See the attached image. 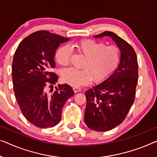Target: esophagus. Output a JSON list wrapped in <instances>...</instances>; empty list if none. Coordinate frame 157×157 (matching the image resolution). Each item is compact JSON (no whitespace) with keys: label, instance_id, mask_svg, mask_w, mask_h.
Listing matches in <instances>:
<instances>
[{"label":"esophagus","instance_id":"1","mask_svg":"<svg viewBox=\"0 0 157 157\" xmlns=\"http://www.w3.org/2000/svg\"><path fill=\"white\" fill-rule=\"evenodd\" d=\"M74 90V92H75V93H77V92H78L79 91H81V89L79 87H74L73 88H72Z\"/></svg>","mask_w":157,"mask_h":157}]
</instances>
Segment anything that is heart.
<instances>
[{"instance_id":"heart-1","label":"heart","mask_w":157,"mask_h":157,"mask_svg":"<svg viewBox=\"0 0 157 157\" xmlns=\"http://www.w3.org/2000/svg\"><path fill=\"white\" fill-rule=\"evenodd\" d=\"M78 52L86 57L82 70L71 67L64 70L62 79L73 87L87 85L92 79L100 82L108 78L117 67L120 52L114 45L106 46L104 43L85 39L76 44ZM72 50L69 45H63L56 53V59L62 66L70 63Z\"/></svg>"}]
</instances>
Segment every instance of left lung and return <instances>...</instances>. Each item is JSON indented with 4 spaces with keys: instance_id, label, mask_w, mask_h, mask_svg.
I'll use <instances>...</instances> for the list:
<instances>
[{
    "instance_id": "left-lung-1",
    "label": "left lung",
    "mask_w": 157,
    "mask_h": 157,
    "mask_svg": "<svg viewBox=\"0 0 157 157\" xmlns=\"http://www.w3.org/2000/svg\"><path fill=\"white\" fill-rule=\"evenodd\" d=\"M109 37L120 50V63L102 82L85 92V122L89 129L106 132L120 124L134 103L138 82L137 57L133 48L114 33L105 31L95 38Z\"/></svg>"
}]
</instances>
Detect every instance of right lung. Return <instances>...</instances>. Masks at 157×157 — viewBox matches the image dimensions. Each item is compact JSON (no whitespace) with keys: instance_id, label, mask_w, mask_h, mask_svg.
Here are the masks:
<instances>
[{"instance_id":"1","label":"right lung","mask_w":157,"mask_h":157,"mask_svg":"<svg viewBox=\"0 0 157 157\" xmlns=\"http://www.w3.org/2000/svg\"><path fill=\"white\" fill-rule=\"evenodd\" d=\"M69 38L46 30L35 32L17 48L12 63L13 90L20 109L30 123L40 128L53 127L59 122L62 109L74 91L67 84L58 85L52 94L48 86L56 84V50Z\"/></svg>"}]
</instances>
